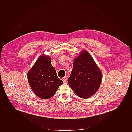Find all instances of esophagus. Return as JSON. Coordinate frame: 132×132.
Listing matches in <instances>:
<instances>
[{"mask_svg":"<svg viewBox=\"0 0 132 132\" xmlns=\"http://www.w3.org/2000/svg\"><path fill=\"white\" fill-rule=\"evenodd\" d=\"M68 76L64 77L63 78V82H67V79H68Z\"/></svg>","mask_w":132,"mask_h":132,"instance_id":"34e87169","label":"esophagus"}]
</instances>
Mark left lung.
Wrapping results in <instances>:
<instances>
[{"instance_id": "obj_1", "label": "left lung", "mask_w": 132, "mask_h": 132, "mask_svg": "<svg viewBox=\"0 0 132 132\" xmlns=\"http://www.w3.org/2000/svg\"><path fill=\"white\" fill-rule=\"evenodd\" d=\"M68 81L81 98L87 99L96 93L102 82V72L88 52L83 50L75 59Z\"/></svg>"}]
</instances>
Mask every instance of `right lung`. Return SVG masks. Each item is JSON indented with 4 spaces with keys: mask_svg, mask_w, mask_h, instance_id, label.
I'll return each mask as SVG.
<instances>
[{
    "mask_svg": "<svg viewBox=\"0 0 132 132\" xmlns=\"http://www.w3.org/2000/svg\"><path fill=\"white\" fill-rule=\"evenodd\" d=\"M28 80L33 91L39 97L49 99L54 95L63 81L57 77L49 57L41 55L28 73Z\"/></svg>",
    "mask_w": 132,
    "mask_h": 132,
    "instance_id": "right-lung-1",
    "label": "right lung"
}]
</instances>
